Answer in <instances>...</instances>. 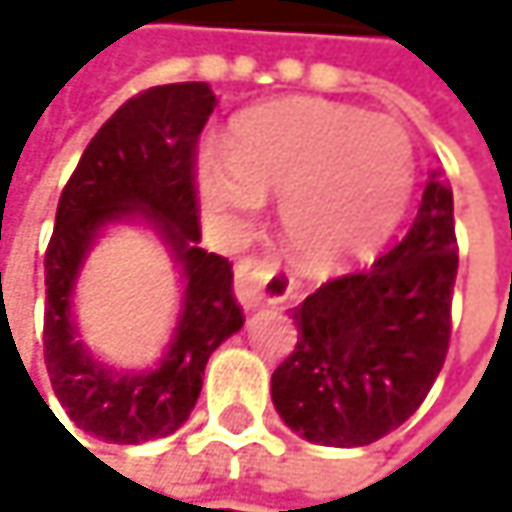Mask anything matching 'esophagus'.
<instances>
[{"mask_svg":"<svg viewBox=\"0 0 512 512\" xmlns=\"http://www.w3.org/2000/svg\"><path fill=\"white\" fill-rule=\"evenodd\" d=\"M233 291L242 309H264V306L288 300L294 291V282L285 273H279L276 264L248 258L236 267Z\"/></svg>","mask_w":512,"mask_h":512,"instance_id":"obj_1","label":"esophagus"}]
</instances>
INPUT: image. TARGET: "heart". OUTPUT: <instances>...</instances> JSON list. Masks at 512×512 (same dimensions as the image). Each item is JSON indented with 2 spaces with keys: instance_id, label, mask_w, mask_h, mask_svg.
Segmentation results:
<instances>
[{
  "instance_id": "b5f03b06",
  "label": "heart",
  "mask_w": 512,
  "mask_h": 512,
  "mask_svg": "<svg viewBox=\"0 0 512 512\" xmlns=\"http://www.w3.org/2000/svg\"><path fill=\"white\" fill-rule=\"evenodd\" d=\"M414 182L405 125L306 95L239 113L224 149L194 161L197 200L215 230L242 233L279 194L282 239L312 273L375 258L402 224Z\"/></svg>"
}]
</instances>
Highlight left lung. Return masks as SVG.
<instances>
[{
  "label": "left lung",
  "instance_id": "8db88e82",
  "mask_svg": "<svg viewBox=\"0 0 512 512\" xmlns=\"http://www.w3.org/2000/svg\"><path fill=\"white\" fill-rule=\"evenodd\" d=\"M456 270L453 188L432 170L408 236L291 312L297 348L270 381L285 426L321 447H366L399 429L444 366Z\"/></svg>",
  "mask_w": 512,
  "mask_h": 512
}]
</instances>
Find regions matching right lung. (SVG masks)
Segmentation results:
<instances>
[{
    "instance_id": "right-lung-1",
    "label": "right lung",
    "mask_w": 512,
    "mask_h": 512,
    "mask_svg": "<svg viewBox=\"0 0 512 512\" xmlns=\"http://www.w3.org/2000/svg\"><path fill=\"white\" fill-rule=\"evenodd\" d=\"M218 98L209 83H167L125 101L71 173L44 258V360L71 423L110 444L173 435L197 405L212 351L242 330L230 264L200 248L194 143ZM119 223L156 233L183 285L162 357L143 370L104 364L79 336L73 294L94 245Z\"/></svg>"
}]
</instances>
